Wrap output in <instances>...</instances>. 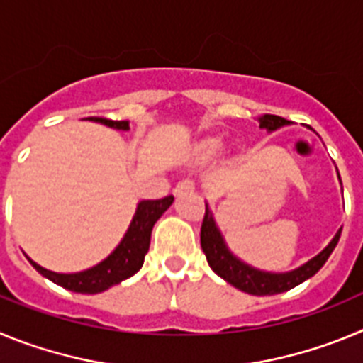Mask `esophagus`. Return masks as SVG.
<instances>
[{
  "label": "esophagus",
  "instance_id": "esophagus-1",
  "mask_svg": "<svg viewBox=\"0 0 363 363\" xmlns=\"http://www.w3.org/2000/svg\"><path fill=\"white\" fill-rule=\"evenodd\" d=\"M192 191H194V184H192L191 179H184V182H179L174 187V196H184V194H189Z\"/></svg>",
  "mask_w": 363,
  "mask_h": 363
}]
</instances>
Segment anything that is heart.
<instances>
[{"label":"heart","instance_id":"heart-1","mask_svg":"<svg viewBox=\"0 0 363 363\" xmlns=\"http://www.w3.org/2000/svg\"><path fill=\"white\" fill-rule=\"evenodd\" d=\"M220 147L221 142L218 138H203V140H200V142L196 143L194 152H196V156L200 160H209L220 150Z\"/></svg>","mask_w":363,"mask_h":363}]
</instances>
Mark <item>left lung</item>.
I'll return each mask as SVG.
<instances>
[{
  "instance_id": "8db88e82",
  "label": "left lung",
  "mask_w": 363,
  "mask_h": 363,
  "mask_svg": "<svg viewBox=\"0 0 363 363\" xmlns=\"http://www.w3.org/2000/svg\"><path fill=\"white\" fill-rule=\"evenodd\" d=\"M258 121L259 127L267 130V133H274V130L281 129V127L291 123V121H287L285 118L274 116V114H264V116L258 118ZM340 184H342V182H340ZM340 233H342V229H338V233L335 234V238L327 243V247L323 251H320L314 258H311L309 262L301 264L300 267L293 269V271H262V269H256L252 267V265L245 264L243 259H240L238 256L230 251L229 245L225 243V238H223V234H221L220 227H218L216 218H214L209 203L205 201V216L203 223H201L200 242L201 249H203L205 252V258H207L211 269L216 272L218 277L223 278L227 284L234 285L236 289L243 291V293L247 294H255V296H271V294L285 293V291L293 289V287H296V285L303 284V281L309 280L311 277H314V274L323 267V264H325L327 258L331 256V252L335 251L336 243H338L340 240Z\"/></svg>"
}]
</instances>
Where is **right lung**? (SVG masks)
Wrapping results in <instances>:
<instances>
[{
    "label": "right lung",
    "instance_id": "1",
    "mask_svg": "<svg viewBox=\"0 0 363 363\" xmlns=\"http://www.w3.org/2000/svg\"><path fill=\"white\" fill-rule=\"evenodd\" d=\"M86 120L96 121V123L107 125L111 129L129 130V121H114L107 118H86ZM174 198L165 196L162 200H142L136 205L130 225L127 233L123 234L118 247L105 259H101L94 267H89L79 272H54L49 269L38 265L34 259L28 258L32 267L40 274L49 278L56 285L69 289L72 293L82 294H98L107 291L112 285L121 284L123 280L136 274L143 265L147 251L150 245V233H152L154 223L162 218L169 207L172 205Z\"/></svg>",
    "mask_w": 363,
    "mask_h": 363
}]
</instances>
